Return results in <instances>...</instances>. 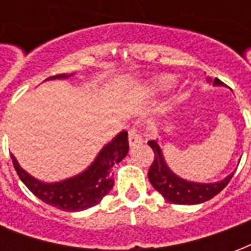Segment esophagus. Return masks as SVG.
<instances>
[{
  "instance_id": "34e87169",
  "label": "esophagus",
  "mask_w": 251,
  "mask_h": 251,
  "mask_svg": "<svg viewBox=\"0 0 251 251\" xmlns=\"http://www.w3.org/2000/svg\"><path fill=\"white\" fill-rule=\"evenodd\" d=\"M142 142V136L140 134V130L137 127H131L129 130V145L130 147H136L140 145Z\"/></svg>"
}]
</instances>
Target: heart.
<instances>
[{
	"mask_svg": "<svg viewBox=\"0 0 251 251\" xmlns=\"http://www.w3.org/2000/svg\"><path fill=\"white\" fill-rule=\"evenodd\" d=\"M175 79L169 75H164V76L157 77L154 80V87H157L158 90H168L174 86Z\"/></svg>",
	"mask_w": 251,
	"mask_h": 251,
	"instance_id": "heart-1",
	"label": "heart"
}]
</instances>
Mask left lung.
Masks as SVG:
<instances>
[{"mask_svg":"<svg viewBox=\"0 0 251 251\" xmlns=\"http://www.w3.org/2000/svg\"><path fill=\"white\" fill-rule=\"evenodd\" d=\"M210 82V79H208ZM214 86H225V83L219 80L218 77L214 79ZM148 145L152 148L154 153V160L148 172V177L153 188L158 191L163 195L164 199L168 200L169 203L175 204H199L203 201L212 199L215 195L221 192L225 188L230 180L232 175H228L226 179L221 180L218 183H194L179 177L177 175H175L168 165L165 163L163 157L161 149L158 147L156 141H148Z\"/></svg>","mask_w":251,"mask_h":251,"instance_id":"left-lung-1","label":"left lung"}]
</instances>
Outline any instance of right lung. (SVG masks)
<instances>
[{
  "mask_svg": "<svg viewBox=\"0 0 251 251\" xmlns=\"http://www.w3.org/2000/svg\"><path fill=\"white\" fill-rule=\"evenodd\" d=\"M68 76L71 75L60 74L50 76L48 79H66ZM127 152V131L124 130L113 141L102 148L97 158L86 171L57 183H43L40 180H36L20 167L13 154H10V157L19 177L32 194L47 204L72 212L87 210L90 207L97 205L103 199V196L109 194L114 185L111 168L114 164L122 161Z\"/></svg>",
  "mask_w": 251,
  "mask_h": 251,
  "instance_id": "1",
  "label": "right lung"
}]
</instances>
